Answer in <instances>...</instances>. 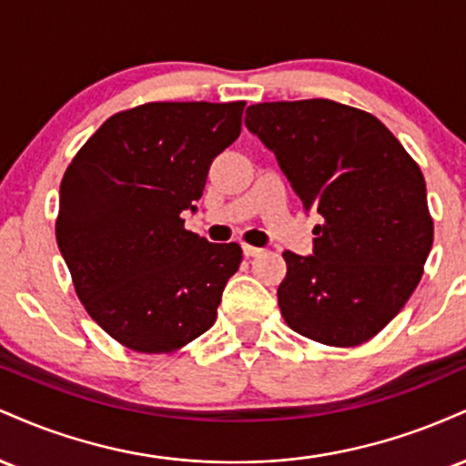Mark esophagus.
I'll return each instance as SVG.
<instances>
[{"instance_id": "obj_1", "label": "esophagus", "mask_w": 466, "mask_h": 466, "mask_svg": "<svg viewBox=\"0 0 466 466\" xmlns=\"http://www.w3.org/2000/svg\"><path fill=\"white\" fill-rule=\"evenodd\" d=\"M243 254L248 256V258H251V256L263 254V248H254V245H243Z\"/></svg>"}]
</instances>
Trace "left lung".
<instances>
[{"instance_id":"1","label":"left lung","mask_w":466,"mask_h":466,"mask_svg":"<svg viewBox=\"0 0 466 466\" xmlns=\"http://www.w3.org/2000/svg\"><path fill=\"white\" fill-rule=\"evenodd\" d=\"M245 127L322 217L313 254H282V318L319 344H363L405 307L430 256L420 168L381 120L333 100L251 105Z\"/></svg>"}]
</instances>
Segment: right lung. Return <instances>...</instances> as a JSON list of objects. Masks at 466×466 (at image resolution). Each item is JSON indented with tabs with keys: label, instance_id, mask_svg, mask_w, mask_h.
Masks as SVG:
<instances>
[{
	"label": "right lung",
	"instance_id": "right-lung-1",
	"mask_svg": "<svg viewBox=\"0 0 466 466\" xmlns=\"http://www.w3.org/2000/svg\"><path fill=\"white\" fill-rule=\"evenodd\" d=\"M245 103H148L111 116L61 181L56 243L94 322L137 352L206 333L237 274V243L184 229Z\"/></svg>",
	"mask_w": 466,
	"mask_h": 466
}]
</instances>
